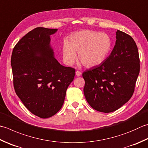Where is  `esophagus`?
<instances>
[{
	"label": "esophagus",
	"mask_w": 148,
	"mask_h": 148,
	"mask_svg": "<svg viewBox=\"0 0 148 148\" xmlns=\"http://www.w3.org/2000/svg\"><path fill=\"white\" fill-rule=\"evenodd\" d=\"M81 74H82V73H81V72L78 71H77L76 72V75L77 76H80Z\"/></svg>",
	"instance_id": "esophagus-1"
}]
</instances>
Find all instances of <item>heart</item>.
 <instances>
[{
  "mask_svg": "<svg viewBox=\"0 0 148 148\" xmlns=\"http://www.w3.org/2000/svg\"><path fill=\"white\" fill-rule=\"evenodd\" d=\"M112 48L110 37L106 33L94 31H82L74 33L62 47L63 60L68 65L78 59L87 68L100 65L108 56Z\"/></svg>",
  "mask_w": 148,
  "mask_h": 148,
  "instance_id": "b5f03b06",
  "label": "heart"
}]
</instances>
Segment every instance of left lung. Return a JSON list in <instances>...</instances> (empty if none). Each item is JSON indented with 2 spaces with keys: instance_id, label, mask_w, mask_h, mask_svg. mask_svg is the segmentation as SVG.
<instances>
[{
  "instance_id": "8db88e82",
  "label": "left lung",
  "mask_w": 148,
  "mask_h": 148,
  "mask_svg": "<svg viewBox=\"0 0 148 148\" xmlns=\"http://www.w3.org/2000/svg\"><path fill=\"white\" fill-rule=\"evenodd\" d=\"M139 72V55L134 40L117 30L110 55L100 65L82 74L86 101L97 111L117 110L132 97Z\"/></svg>"
}]
</instances>
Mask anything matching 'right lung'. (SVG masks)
<instances>
[{
    "instance_id": "1",
    "label": "right lung",
    "mask_w": 148,
    "mask_h": 148,
    "mask_svg": "<svg viewBox=\"0 0 148 148\" xmlns=\"http://www.w3.org/2000/svg\"><path fill=\"white\" fill-rule=\"evenodd\" d=\"M57 29L36 27L20 39L11 59L16 95L32 114L53 116L64 103L75 69L60 64L54 56L51 35Z\"/></svg>"
}]
</instances>
